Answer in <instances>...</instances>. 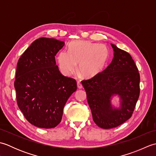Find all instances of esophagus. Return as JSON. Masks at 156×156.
I'll return each mask as SVG.
<instances>
[{
	"instance_id": "obj_1",
	"label": "esophagus",
	"mask_w": 156,
	"mask_h": 156,
	"mask_svg": "<svg viewBox=\"0 0 156 156\" xmlns=\"http://www.w3.org/2000/svg\"><path fill=\"white\" fill-rule=\"evenodd\" d=\"M77 87H78V88H80V89L82 88V84L80 83V82H78V83H77Z\"/></svg>"
}]
</instances>
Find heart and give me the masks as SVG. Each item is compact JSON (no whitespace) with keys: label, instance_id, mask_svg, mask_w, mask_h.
<instances>
[{"label":"heart","instance_id":"heart-1","mask_svg":"<svg viewBox=\"0 0 156 156\" xmlns=\"http://www.w3.org/2000/svg\"><path fill=\"white\" fill-rule=\"evenodd\" d=\"M108 58L107 48L88 41L78 40L71 42L68 50L61 51L57 57L61 72L70 76L76 68L86 78H92L104 68Z\"/></svg>","mask_w":156,"mask_h":156}]
</instances>
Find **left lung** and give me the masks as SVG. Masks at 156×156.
I'll return each mask as SVG.
<instances>
[{
	"instance_id": "left-lung-1",
	"label": "left lung",
	"mask_w": 156,
	"mask_h": 156,
	"mask_svg": "<svg viewBox=\"0 0 156 156\" xmlns=\"http://www.w3.org/2000/svg\"><path fill=\"white\" fill-rule=\"evenodd\" d=\"M113 58L106 69L93 78L82 81L87 92L92 119L99 127L111 129L131 118L140 97V76L129 53L111 44ZM118 97L119 103H112Z\"/></svg>"
}]
</instances>
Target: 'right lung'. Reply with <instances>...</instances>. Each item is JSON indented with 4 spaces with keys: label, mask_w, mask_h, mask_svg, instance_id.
I'll list each match as a JSON object with an SVG mask.
<instances>
[{
    "label": "right lung",
    "mask_w": 156,
    "mask_h": 156,
    "mask_svg": "<svg viewBox=\"0 0 156 156\" xmlns=\"http://www.w3.org/2000/svg\"><path fill=\"white\" fill-rule=\"evenodd\" d=\"M64 41L36 39L19 58L15 81L16 101L25 119L36 127L50 129L60 122L68 99L77 89L74 79L61 74L55 56Z\"/></svg>",
    "instance_id": "add662e5"
}]
</instances>
